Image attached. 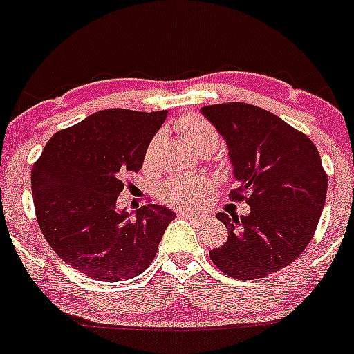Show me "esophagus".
I'll use <instances>...</instances> for the list:
<instances>
[{"label":"esophagus","mask_w":354,"mask_h":354,"mask_svg":"<svg viewBox=\"0 0 354 354\" xmlns=\"http://www.w3.org/2000/svg\"><path fill=\"white\" fill-rule=\"evenodd\" d=\"M180 216L185 219H192V221H196V219H203V216H200V214H189V212H180Z\"/></svg>","instance_id":"esophagus-1"}]
</instances>
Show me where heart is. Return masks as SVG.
<instances>
[{
	"instance_id": "heart-1",
	"label": "heart",
	"mask_w": 354,
	"mask_h": 354,
	"mask_svg": "<svg viewBox=\"0 0 354 354\" xmlns=\"http://www.w3.org/2000/svg\"><path fill=\"white\" fill-rule=\"evenodd\" d=\"M178 133L182 135L185 144L194 151L210 147L214 149L218 145V133L209 120H205L200 115H185L176 122ZM156 140H153L145 151V163L153 158V151ZM212 191V180L207 176H183L171 178L160 189L163 201L176 207V209H196L205 196Z\"/></svg>"
}]
</instances>
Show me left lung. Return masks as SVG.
Instances as JSON below:
<instances>
[{
	"label": "left lung",
	"instance_id": "obj_1",
	"mask_svg": "<svg viewBox=\"0 0 354 354\" xmlns=\"http://www.w3.org/2000/svg\"><path fill=\"white\" fill-rule=\"evenodd\" d=\"M201 113L225 138L248 216L218 214L227 243L209 252L221 272L239 281L283 270L311 241L328 192V176L313 142L263 108L245 102L205 106Z\"/></svg>",
	"mask_w": 354,
	"mask_h": 354
}]
</instances>
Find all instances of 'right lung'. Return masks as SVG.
<instances>
[{"instance_id":"obj_1","label":"right lung","mask_w":354,"mask_h":354,"mask_svg":"<svg viewBox=\"0 0 354 354\" xmlns=\"http://www.w3.org/2000/svg\"><path fill=\"white\" fill-rule=\"evenodd\" d=\"M167 111L104 109L57 131L32 169L37 223L53 252L95 281L140 275L158 252L174 212L145 205L117 209L124 178L138 172Z\"/></svg>"}]
</instances>
